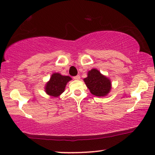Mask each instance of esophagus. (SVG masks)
I'll return each mask as SVG.
<instances>
[{"label": "esophagus", "instance_id": "1", "mask_svg": "<svg viewBox=\"0 0 155 155\" xmlns=\"http://www.w3.org/2000/svg\"><path fill=\"white\" fill-rule=\"evenodd\" d=\"M74 79H75V80H79V79H80V76H79V75H77V76H74Z\"/></svg>", "mask_w": 155, "mask_h": 155}]
</instances>
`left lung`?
Instances as JSON below:
<instances>
[{
	"mask_svg": "<svg viewBox=\"0 0 155 155\" xmlns=\"http://www.w3.org/2000/svg\"><path fill=\"white\" fill-rule=\"evenodd\" d=\"M90 92L97 97H104L110 93L112 87L111 81L103 75L98 69H92L88 71L87 77L84 79Z\"/></svg>",
	"mask_w": 155,
	"mask_h": 155,
	"instance_id": "8db88e82",
	"label": "left lung"
}]
</instances>
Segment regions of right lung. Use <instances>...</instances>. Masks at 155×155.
<instances>
[{
    "label": "right lung",
    "mask_w": 155,
    "mask_h": 155,
    "mask_svg": "<svg viewBox=\"0 0 155 155\" xmlns=\"http://www.w3.org/2000/svg\"><path fill=\"white\" fill-rule=\"evenodd\" d=\"M71 80L69 76H63L59 73H53L49 81L45 86V91L47 95L53 97H59L64 91L66 85Z\"/></svg>",
    "instance_id": "right-lung-1"
}]
</instances>
